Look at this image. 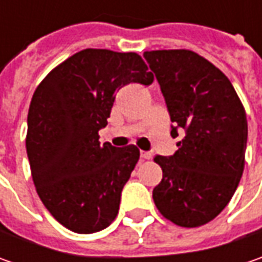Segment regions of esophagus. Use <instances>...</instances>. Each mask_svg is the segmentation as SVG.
<instances>
[{
  "mask_svg": "<svg viewBox=\"0 0 262 262\" xmlns=\"http://www.w3.org/2000/svg\"><path fill=\"white\" fill-rule=\"evenodd\" d=\"M140 156H141V159H150V157H151V153H148V151H141V153H140Z\"/></svg>",
  "mask_w": 262,
  "mask_h": 262,
  "instance_id": "34e87169",
  "label": "esophagus"
}]
</instances>
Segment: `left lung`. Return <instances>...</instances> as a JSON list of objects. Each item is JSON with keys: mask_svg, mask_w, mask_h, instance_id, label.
Wrapping results in <instances>:
<instances>
[{"mask_svg": "<svg viewBox=\"0 0 262 262\" xmlns=\"http://www.w3.org/2000/svg\"><path fill=\"white\" fill-rule=\"evenodd\" d=\"M144 58L166 100L170 134L185 133L173 156L155 157L163 172L155 204L178 226H203L229 204L244 173L245 107L230 80L192 51H147Z\"/></svg>", "mask_w": 262, "mask_h": 262, "instance_id": "left-lung-1", "label": "left lung"}]
</instances>
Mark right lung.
Masks as SVG:
<instances>
[{
  "instance_id": "right-lung-1",
  "label": "right lung",
  "mask_w": 262,
  "mask_h": 262,
  "mask_svg": "<svg viewBox=\"0 0 262 262\" xmlns=\"http://www.w3.org/2000/svg\"><path fill=\"white\" fill-rule=\"evenodd\" d=\"M136 52L83 49L36 87L26 150L37 195L76 233H95L118 216L122 188L140 159L134 144L99 141L115 93L129 83L148 86L153 74Z\"/></svg>"
}]
</instances>
